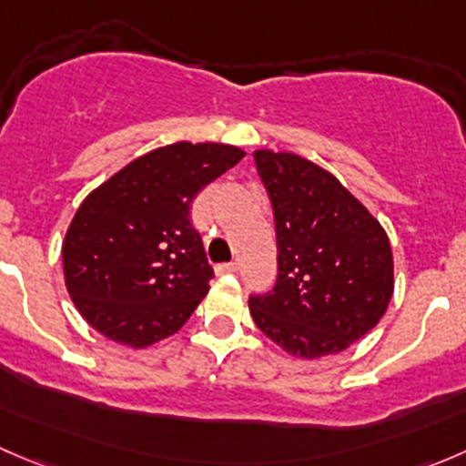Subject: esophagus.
Instances as JSON below:
<instances>
[{"mask_svg": "<svg viewBox=\"0 0 466 466\" xmlns=\"http://www.w3.org/2000/svg\"><path fill=\"white\" fill-rule=\"evenodd\" d=\"M238 270V263L237 261H229V263H218L216 266V275H232V272Z\"/></svg>", "mask_w": 466, "mask_h": 466, "instance_id": "obj_1", "label": "esophagus"}]
</instances>
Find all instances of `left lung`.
Returning a JSON list of instances; mask_svg holds the SVG:
<instances>
[{
    "instance_id": "1",
    "label": "left lung",
    "mask_w": 466,
    "mask_h": 466,
    "mask_svg": "<svg viewBox=\"0 0 466 466\" xmlns=\"http://www.w3.org/2000/svg\"><path fill=\"white\" fill-rule=\"evenodd\" d=\"M277 232V284L250 313L298 359L347 350L377 327L394 290L383 225L338 177L295 153L255 150Z\"/></svg>"
}]
</instances>
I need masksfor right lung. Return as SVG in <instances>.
Masks as SVG:
<instances>
[{"instance_id": "right-lung-1", "label": "right lung", "mask_w": 466, "mask_h": 466, "mask_svg": "<svg viewBox=\"0 0 466 466\" xmlns=\"http://www.w3.org/2000/svg\"><path fill=\"white\" fill-rule=\"evenodd\" d=\"M243 155L229 144H168L83 200L65 234L63 270L89 327L144 350L189 320L214 277L189 207Z\"/></svg>"}]
</instances>
